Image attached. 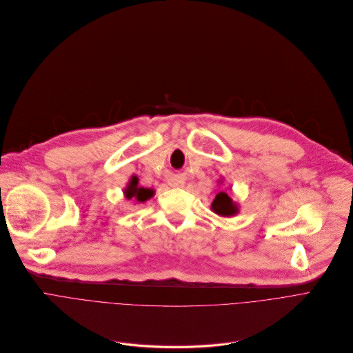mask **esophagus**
<instances>
[{
    "label": "esophagus",
    "mask_w": 353,
    "mask_h": 353,
    "mask_svg": "<svg viewBox=\"0 0 353 353\" xmlns=\"http://www.w3.org/2000/svg\"><path fill=\"white\" fill-rule=\"evenodd\" d=\"M172 187H181L183 185V180H180V179H173V180H170V183H169Z\"/></svg>",
    "instance_id": "34e87169"
}]
</instances>
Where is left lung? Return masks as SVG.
Listing matches in <instances>:
<instances>
[{
    "instance_id": "left-lung-1",
    "label": "left lung",
    "mask_w": 353,
    "mask_h": 353,
    "mask_svg": "<svg viewBox=\"0 0 353 353\" xmlns=\"http://www.w3.org/2000/svg\"><path fill=\"white\" fill-rule=\"evenodd\" d=\"M211 210L221 217H232L239 213V205L231 200L225 190H223L216 196L214 201L211 203Z\"/></svg>"
}]
</instances>
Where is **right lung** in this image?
<instances>
[{"instance_id": "1", "label": "right lung", "mask_w": 353, "mask_h": 353, "mask_svg": "<svg viewBox=\"0 0 353 353\" xmlns=\"http://www.w3.org/2000/svg\"><path fill=\"white\" fill-rule=\"evenodd\" d=\"M123 194L128 200H137L139 203H145L146 200L152 199L154 194V190L152 189H146V187H140L139 185V179L136 176H132V179L129 180L128 185L125 187Z\"/></svg>"}]
</instances>
